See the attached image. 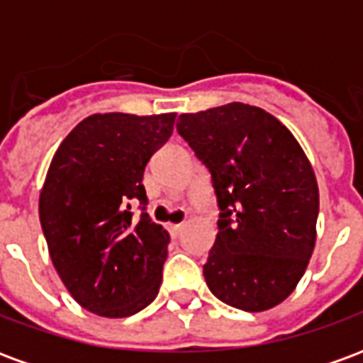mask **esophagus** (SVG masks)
Segmentation results:
<instances>
[{"instance_id":"obj_1","label":"esophagus","mask_w":363,"mask_h":363,"mask_svg":"<svg viewBox=\"0 0 363 363\" xmlns=\"http://www.w3.org/2000/svg\"><path fill=\"white\" fill-rule=\"evenodd\" d=\"M182 228H184L182 223H173V225H171V233H173V235H179L182 231Z\"/></svg>"}]
</instances>
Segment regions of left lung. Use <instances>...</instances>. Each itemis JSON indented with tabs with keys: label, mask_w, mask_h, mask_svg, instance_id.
<instances>
[{
	"label": "left lung",
	"mask_w": 363,
	"mask_h": 363,
	"mask_svg": "<svg viewBox=\"0 0 363 363\" xmlns=\"http://www.w3.org/2000/svg\"><path fill=\"white\" fill-rule=\"evenodd\" d=\"M177 130L218 196L208 288L243 311L272 309L296 289L315 249L319 186L309 159L280 120L251 104L181 114Z\"/></svg>",
	"instance_id": "obj_1"
}]
</instances>
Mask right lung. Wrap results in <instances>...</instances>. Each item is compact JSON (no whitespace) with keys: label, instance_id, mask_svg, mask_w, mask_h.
<instances>
[{"label":"right lung","instance_id":"obj_1","mask_svg":"<svg viewBox=\"0 0 363 363\" xmlns=\"http://www.w3.org/2000/svg\"><path fill=\"white\" fill-rule=\"evenodd\" d=\"M177 112L91 114L60 143L38 213L52 264L83 309L122 319L155 299L169 233L145 212L142 179L173 134ZM145 210V208H143Z\"/></svg>","mask_w":363,"mask_h":363}]
</instances>
